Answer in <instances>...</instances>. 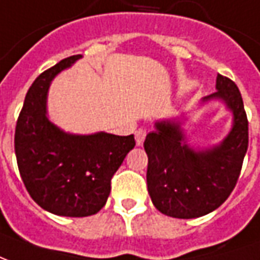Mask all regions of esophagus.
<instances>
[{"label": "esophagus", "mask_w": 260, "mask_h": 260, "mask_svg": "<svg viewBox=\"0 0 260 260\" xmlns=\"http://www.w3.org/2000/svg\"><path fill=\"white\" fill-rule=\"evenodd\" d=\"M146 136H147V132L144 128H137L136 133H134V137H136V144L137 146H143V143L146 140Z\"/></svg>", "instance_id": "obj_1"}]
</instances>
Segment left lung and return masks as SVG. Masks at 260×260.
<instances>
[{"mask_svg":"<svg viewBox=\"0 0 260 260\" xmlns=\"http://www.w3.org/2000/svg\"><path fill=\"white\" fill-rule=\"evenodd\" d=\"M222 100L234 116L229 134L219 144L194 150L187 144L181 121H155L147 134V188L154 207L173 218L207 215L226 201L241 174L248 150V119L241 92L229 78L216 76V92L202 103Z\"/></svg>","mask_w":260,"mask_h":260,"instance_id":"obj_1","label":"left lung"}]
</instances>
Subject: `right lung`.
Wrapping results in <instances>:
<instances>
[{
	"label": "right lung",
	"instance_id": "obj_1",
	"mask_svg": "<svg viewBox=\"0 0 260 260\" xmlns=\"http://www.w3.org/2000/svg\"><path fill=\"white\" fill-rule=\"evenodd\" d=\"M80 58L62 59L35 79L15 127V155L25 187L41 208L60 216L99 212L110 194L112 177L136 146L133 134H69L48 119L51 82Z\"/></svg>",
	"mask_w": 260,
	"mask_h": 260
}]
</instances>
